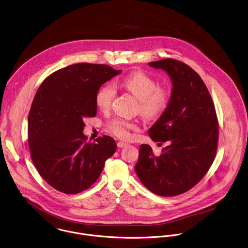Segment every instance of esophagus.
<instances>
[{"instance_id":"esophagus-1","label":"esophagus","mask_w":248,"mask_h":248,"mask_svg":"<svg viewBox=\"0 0 248 248\" xmlns=\"http://www.w3.org/2000/svg\"><path fill=\"white\" fill-rule=\"evenodd\" d=\"M117 145H118L119 148H124V147L127 146V143H124V142H118Z\"/></svg>"}]
</instances>
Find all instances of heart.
I'll return each mask as SVG.
<instances>
[{
    "label": "heart",
    "instance_id": "heart-1",
    "mask_svg": "<svg viewBox=\"0 0 248 248\" xmlns=\"http://www.w3.org/2000/svg\"><path fill=\"white\" fill-rule=\"evenodd\" d=\"M124 88L139 99V110L148 120L159 118L167 109L171 92L169 87L159 85L158 81L142 71L134 72L121 81ZM115 87L106 83L100 86L95 96V102L101 111L110 109L115 97ZM107 129L119 138H128L132 130L139 128L138 122L123 117H116L106 124Z\"/></svg>",
    "mask_w": 248,
    "mask_h": 248
}]
</instances>
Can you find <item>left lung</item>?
<instances>
[{"label": "left lung", "mask_w": 248, "mask_h": 248, "mask_svg": "<svg viewBox=\"0 0 248 248\" xmlns=\"http://www.w3.org/2000/svg\"><path fill=\"white\" fill-rule=\"evenodd\" d=\"M166 71L172 92L166 111L149 130L160 155L141 145L135 171L150 192L162 197L186 193L207 173L216 157L218 122L211 95L198 73L189 65L166 58L149 62Z\"/></svg>", "instance_id": "8db88e82"}]
</instances>
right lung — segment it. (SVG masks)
I'll use <instances>...</instances> for the list:
<instances>
[{"label":"right lung","mask_w":248,"mask_h":248,"mask_svg":"<svg viewBox=\"0 0 248 248\" xmlns=\"http://www.w3.org/2000/svg\"><path fill=\"white\" fill-rule=\"evenodd\" d=\"M121 72L78 63L53 72L39 86L29 114L28 142L39 174L55 190L75 195L88 189L115 153L112 137L92 143L82 131L83 119L97 115L98 89Z\"/></svg>","instance_id":"obj_1"}]
</instances>
